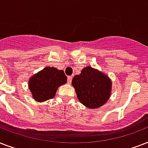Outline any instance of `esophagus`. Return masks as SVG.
I'll return each mask as SVG.
<instances>
[{
	"label": "esophagus",
	"mask_w": 148,
	"mask_h": 148,
	"mask_svg": "<svg viewBox=\"0 0 148 148\" xmlns=\"http://www.w3.org/2000/svg\"><path fill=\"white\" fill-rule=\"evenodd\" d=\"M72 78H73V77H72V76H68V77H67V82H68V83H69V84L71 83Z\"/></svg>",
	"instance_id": "obj_1"
}]
</instances>
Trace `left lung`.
<instances>
[{
    "instance_id": "8db88e82",
    "label": "left lung",
    "mask_w": 148,
    "mask_h": 148,
    "mask_svg": "<svg viewBox=\"0 0 148 148\" xmlns=\"http://www.w3.org/2000/svg\"><path fill=\"white\" fill-rule=\"evenodd\" d=\"M71 84L78 101L90 109L101 108L111 95L112 83L110 77L90 66L84 67L81 74L74 76Z\"/></svg>"
}]
</instances>
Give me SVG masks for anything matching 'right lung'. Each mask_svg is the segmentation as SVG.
<instances>
[{
  "label": "right lung",
  "mask_w": 148,
  "mask_h": 148,
  "mask_svg": "<svg viewBox=\"0 0 148 148\" xmlns=\"http://www.w3.org/2000/svg\"><path fill=\"white\" fill-rule=\"evenodd\" d=\"M67 80L63 70L47 66L31 77L28 88L36 101L44 102L53 98L58 88L67 83Z\"/></svg>",
  "instance_id": "1"
}]
</instances>
